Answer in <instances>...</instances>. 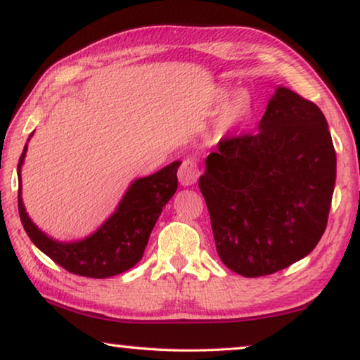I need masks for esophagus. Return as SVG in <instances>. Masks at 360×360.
I'll return each mask as SVG.
<instances>
[{"label": "esophagus", "mask_w": 360, "mask_h": 360, "mask_svg": "<svg viewBox=\"0 0 360 360\" xmlns=\"http://www.w3.org/2000/svg\"><path fill=\"white\" fill-rule=\"evenodd\" d=\"M178 178L182 186L195 184L200 178V168L197 160H193V158H186L178 169Z\"/></svg>", "instance_id": "1"}]
</instances>
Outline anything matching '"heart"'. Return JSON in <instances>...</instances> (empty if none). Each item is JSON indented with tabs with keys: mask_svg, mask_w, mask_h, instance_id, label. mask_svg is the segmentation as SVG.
Listing matches in <instances>:
<instances>
[{
	"mask_svg": "<svg viewBox=\"0 0 360 360\" xmlns=\"http://www.w3.org/2000/svg\"><path fill=\"white\" fill-rule=\"evenodd\" d=\"M252 112V100L246 92L235 94L231 98L224 103L221 111L214 122V130L217 135H229L241 127Z\"/></svg>",
	"mask_w": 360,
	"mask_h": 360,
	"instance_id": "b5f03b06",
	"label": "heart"
}]
</instances>
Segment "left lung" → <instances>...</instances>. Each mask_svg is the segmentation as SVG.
<instances>
[{"label": "left lung", "instance_id": "left-lung-1", "mask_svg": "<svg viewBox=\"0 0 360 360\" xmlns=\"http://www.w3.org/2000/svg\"><path fill=\"white\" fill-rule=\"evenodd\" d=\"M198 181L222 264L245 278L288 268L327 227L337 176L330 131L313 101L278 87L255 135L224 138Z\"/></svg>", "mask_w": 360, "mask_h": 360}]
</instances>
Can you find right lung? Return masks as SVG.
I'll list each match as a JSON object with an SVG mask.
<instances>
[{"instance_id": "add662e5", "label": "right lung", "mask_w": 360, "mask_h": 360, "mask_svg": "<svg viewBox=\"0 0 360 360\" xmlns=\"http://www.w3.org/2000/svg\"><path fill=\"white\" fill-rule=\"evenodd\" d=\"M27 149L28 144L23 148L17 165L19 214L33 245L72 275L85 278H109L135 266L143 257L162 208L178 188L176 173L181 162H173L154 174L133 181L114 214L95 233L81 241L62 243L36 227L23 206L20 172Z\"/></svg>"}]
</instances>
